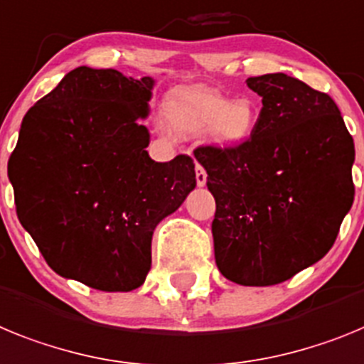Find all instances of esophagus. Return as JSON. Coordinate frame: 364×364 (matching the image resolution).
<instances>
[{
	"label": "esophagus",
	"instance_id": "34e87169",
	"mask_svg": "<svg viewBox=\"0 0 364 364\" xmlns=\"http://www.w3.org/2000/svg\"><path fill=\"white\" fill-rule=\"evenodd\" d=\"M196 183H198V186H203L207 183V172L200 163H196Z\"/></svg>",
	"mask_w": 364,
	"mask_h": 364
}]
</instances>
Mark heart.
I'll return each instance as SVG.
<instances>
[{
    "label": "heart",
    "mask_w": 364,
    "mask_h": 364,
    "mask_svg": "<svg viewBox=\"0 0 364 364\" xmlns=\"http://www.w3.org/2000/svg\"><path fill=\"white\" fill-rule=\"evenodd\" d=\"M164 115L173 129L183 134H201L210 128L216 144L235 148L252 135L257 112L247 99H229L203 87H181L168 95Z\"/></svg>",
    "instance_id": "obj_1"
}]
</instances>
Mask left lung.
Segmentation results:
<instances>
[{
	"mask_svg": "<svg viewBox=\"0 0 364 364\" xmlns=\"http://www.w3.org/2000/svg\"><path fill=\"white\" fill-rule=\"evenodd\" d=\"M262 97L252 135L198 146L216 200L214 257L242 286H274L321 260L353 203V139L328 93L284 73L247 78Z\"/></svg>",
	"mask_w": 364,
	"mask_h": 364,
	"instance_id": "left-lung-1",
	"label": "left lung"
}]
</instances>
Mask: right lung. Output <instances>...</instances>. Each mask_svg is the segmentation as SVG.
<instances>
[{"mask_svg": "<svg viewBox=\"0 0 364 364\" xmlns=\"http://www.w3.org/2000/svg\"><path fill=\"white\" fill-rule=\"evenodd\" d=\"M154 80L73 69L21 122L9 157L18 220L60 277L100 291L143 286L151 235L194 191V159L144 148Z\"/></svg>", "mask_w": 364, "mask_h": 364, "instance_id": "right-lung-1", "label": "right lung"}]
</instances>
